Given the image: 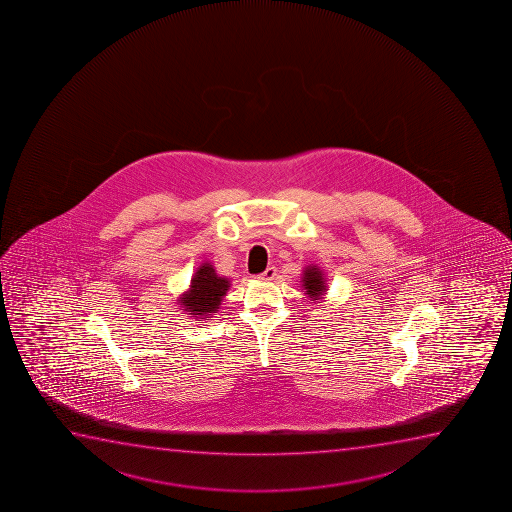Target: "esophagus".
I'll use <instances>...</instances> for the list:
<instances>
[{
    "instance_id": "obj_1",
    "label": "esophagus",
    "mask_w": 512,
    "mask_h": 512,
    "mask_svg": "<svg viewBox=\"0 0 512 512\" xmlns=\"http://www.w3.org/2000/svg\"><path fill=\"white\" fill-rule=\"evenodd\" d=\"M277 269L274 267V265H271V267H267L262 274H260L259 279L260 281H272L274 277H276Z\"/></svg>"
}]
</instances>
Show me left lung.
Here are the masks:
<instances>
[{
	"mask_svg": "<svg viewBox=\"0 0 512 512\" xmlns=\"http://www.w3.org/2000/svg\"><path fill=\"white\" fill-rule=\"evenodd\" d=\"M324 277H322V272L319 269H315V267H310L305 271V277H303V286L307 289V295H310V298L313 300H317L324 293Z\"/></svg>",
	"mask_w": 512,
	"mask_h": 512,
	"instance_id": "obj_1",
	"label": "left lung"
}]
</instances>
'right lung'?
<instances>
[{
	"mask_svg": "<svg viewBox=\"0 0 512 512\" xmlns=\"http://www.w3.org/2000/svg\"><path fill=\"white\" fill-rule=\"evenodd\" d=\"M228 288V279L217 276L211 264H204L192 277L187 295L181 296V308L195 317H209L217 313Z\"/></svg>",
	"mask_w": 512,
	"mask_h": 512,
	"instance_id": "obj_1",
	"label": "right lung"
}]
</instances>
